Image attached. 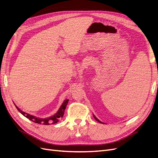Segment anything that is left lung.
Wrapping results in <instances>:
<instances>
[{"label": "left lung", "instance_id": "1", "mask_svg": "<svg viewBox=\"0 0 158 158\" xmlns=\"http://www.w3.org/2000/svg\"><path fill=\"white\" fill-rule=\"evenodd\" d=\"M94 118H95V120H96L98 122H99V123H103V124H104V123H102V121H100L99 120V119H98V118L96 117H95V116L94 115Z\"/></svg>", "mask_w": 158, "mask_h": 158}]
</instances>
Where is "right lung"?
<instances>
[{"label": "right lung", "mask_w": 158, "mask_h": 158, "mask_svg": "<svg viewBox=\"0 0 158 158\" xmlns=\"http://www.w3.org/2000/svg\"><path fill=\"white\" fill-rule=\"evenodd\" d=\"M69 102V99H66L64 101V102L63 103V104L61 105V106L60 107L59 109L58 110V111L56 112V113H55L54 115H52L49 118H38L36 117L33 115H31V114H30L28 113H26L25 112L22 111L21 109H19L15 104V106L16 107V109L18 110L19 111L21 114H22L23 116L26 117V118H27L28 119H30V121L34 122L35 123H38V124H41V125H51V124H55L56 123L59 121V119L61 118L62 117H63L64 115V110L66 109V105H67Z\"/></svg>", "instance_id": "obj_1"}]
</instances>
